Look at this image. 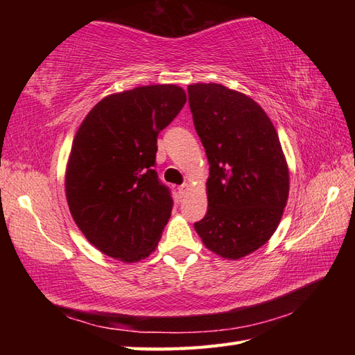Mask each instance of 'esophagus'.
<instances>
[{
  "instance_id": "34e87169",
  "label": "esophagus",
  "mask_w": 355,
  "mask_h": 355,
  "mask_svg": "<svg viewBox=\"0 0 355 355\" xmlns=\"http://www.w3.org/2000/svg\"><path fill=\"white\" fill-rule=\"evenodd\" d=\"M187 192H189V184H187V183H184V184H182V186L178 187V195H180V197H182V198L186 197Z\"/></svg>"
}]
</instances>
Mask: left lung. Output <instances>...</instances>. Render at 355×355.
<instances>
[{"mask_svg":"<svg viewBox=\"0 0 355 355\" xmlns=\"http://www.w3.org/2000/svg\"><path fill=\"white\" fill-rule=\"evenodd\" d=\"M209 160L207 214L193 227L210 252L239 259L276 232L290 173L276 128L252 97L221 84L187 87Z\"/></svg>","mask_w":355,"mask_h":355,"instance_id":"8db88e82","label":"left lung"}]
</instances>
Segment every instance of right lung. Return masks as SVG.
<instances>
[{"label":"right lung","instance_id":"1","mask_svg":"<svg viewBox=\"0 0 355 355\" xmlns=\"http://www.w3.org/2000/svg\"><path fill=\"white\" fill-rule=\"evenodd\" d=\"M184 103L182 87H137L103 97L80 123L65 195L74 223L103 254L131 263L155 250L172 212L154 169L157 135Z\"/></svg>","mask_w":355,"mask_h":355}]
</instances>
